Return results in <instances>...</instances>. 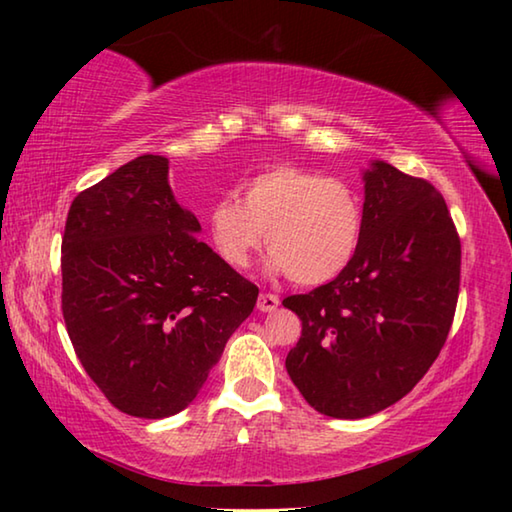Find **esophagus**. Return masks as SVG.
<instances>
[{"label": "esophagus", "mask_w": 512, "mask_h": 512, "mask_svg": "<svg viewBox=\"0 0 512 512\" xmlns=\"http://www.w3.org/2000/svg\"><path fill=\"white\" fill-rule=\"evenodd\" d=\"M280 305V298L275 296V293H259L257 298V309L259 311H273Z\"/></svg>", "instance_id": "obj_1"}]
</instances>
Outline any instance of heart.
Instances as JSON below:
<instances>
[{"label": "heart", "instance_id": "1", "mask_svg": "<svg viewBox=\"0 0 512 512\" xmlns=\"http://www.w3.org/2000/svg\"><path fill=\"white\" fill-rule=\"evenodd\" d=\"M207 232L230 268H246L262 246L271 266L314 287L334 280L357 255L363 235L359 196L343 180L300 164H273L207 210Z\"/></svg>", "mask_w": 512, "mask_h": 512}]
</instances>
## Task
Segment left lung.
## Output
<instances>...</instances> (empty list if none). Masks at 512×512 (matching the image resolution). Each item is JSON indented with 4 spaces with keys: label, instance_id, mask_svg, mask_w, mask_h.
Segmentation results:
<instances>
[{
    "label": "left lung",
    "instance_id": "1",
    "mask_svg": "<svg viewBox=\"0 0 512 512\" xmlns=\"http://www.w3.org/2000/svg\"><path fill=\"white\" fill-rule=\"evenodd\" d=\"M363 235L332 282L282 300L302 320L287 372L329 418L357 420L402 400L452 327L461 239L445 198L388 162L363 173Z\"/></svg>",
    "mask_w": 512,
    "mask_h": 512
}]
</instances>
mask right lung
<instances>
[{
    "label": "right lung",
    "mask_w": 512,
    "mask_h": 512,
    "mask_svg": "<svg viewBox=\"0 0 512 512\" xmlns=\"http://www.w3.org/2000/svg\"><path fill=\"white\" fill-rule=\"evenodd\" d=\"M169 160L140 155L72 201L63 318L108 402L135 418L183 411L250 316L259 289L196 237Z\"/></svg>",
    "instance_id": "1"
}]
</instances>
